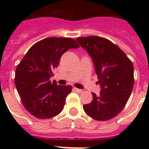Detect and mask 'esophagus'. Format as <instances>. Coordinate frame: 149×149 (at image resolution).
Listing matches in <instances>:
<instances>
[{"mask_svg": "<svg viewBox=\"0 0 149 149\" xmlns=\"http://www.w3.org/2000/svg\"><path fill=\"white\" fill-rule=\"evenodd\" d=\"M74 90L76 91L77 93H81V92H82V89H77V88H74Z\"/></svg>", "mask_w": 149, "mask_h": 149, "instance_id": "34e87169", "label": "esophagus"}]
</instances>
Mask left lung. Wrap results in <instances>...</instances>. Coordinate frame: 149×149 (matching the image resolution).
<instances>
[{"label":"left lung","mask_w":149,"mask_h":149,"mask_svg":"<svg viewBox=\"0 0 149 149\" xmlns=\"http://www.w3.org/2000/svg\"><path fill=\"white\" fill-rule=\"evenodd\" d=\"M90 55L98 75L101 91L92 93L93 101L83 106L95 120L113 119L122 110L134 86V66L127 55L117 45L104 38L92 36L76 39Z\"/></svg>","instance_id":"obj_1"}]
</instances>
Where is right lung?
<instances>
[{
    "label": "right lung",
    "mask_w": 149,
    "mask_h": 149,
    "mask_svg": "<svg viewBox=\"0 0 149 149\" xmlns=\"http://www.w3.org/2000/svg\"><path fill=\"white\" fill-rule=\"evenodd\" d=\"M79 45L72 38L50 37L28 50L15 70V84L26 110L38 119H51L63 110L72 86L51 82L62 55Z\"/></svg>",
    "instance_id": "1"
}]
</instances>
